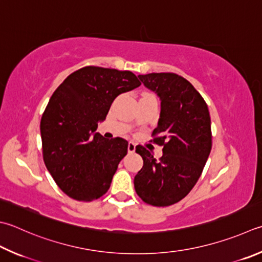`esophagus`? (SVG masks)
Segmentation results:
<instances>
[{
  "label": "esophagus",
  "mask_w": 262,
  "mask_h": 262,
  "mask_svg": "<svg viewBox=\"0 0 262 262\" xmlns=\"http://www.w3.org/2000/svg\"><path fill=\"white\" fill-rule=\"evenodd\" d=\"M127 150H129V152H135L136 150V144L135 142H129V145H127Z\"/></svg>",
  "instance_id": "1"
}]
</instances>
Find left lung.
Here are the masks:
<instances>
[{"label": "left lung", "mask_w": 262, "mask_h": 262, "mask_svg": "<svg viewBox=\"0 0 262 262\" xmlns=\"http://www.w3.org/2000/svg\"><path fill=\"white\" fill-rule=\"evenodd\" d=\"M139 78L161 99L150 141L163 146V155L156 160L144 146L136 147L144 165L135 177V189L147 204L169 206L188 195L203 172L212 147L210 113L200 92L178 74L150 73Z\"/></svg>", "instance_id": "1"}]
</instances>
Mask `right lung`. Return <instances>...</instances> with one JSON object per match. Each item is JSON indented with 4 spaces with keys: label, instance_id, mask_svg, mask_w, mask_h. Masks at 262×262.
I'll list each match as a JSON object with an SVG mask.
<instances>
[{
    "label": "right lung",
    "instance_id": "obj_1",
    "mask_svg": "<svg viewBox=\"0 0 262 262\" xmlns=\"http://www.w3.org/2000/svg\"><path fill=\"white\" fill-rule=\"evenodd\" d=\"M141 84L130 71L86 66L72 73L56 91L41 118L43 160L59 188L72 199L91 202L110 189L127 154L123 138L96 132L112 102Z\"/></svg>",
    "mask_w": 262,
    "mask_h": 262
}]
</instances>
